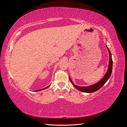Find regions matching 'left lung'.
Here are the masks:
<instances>
[{"label": "left lung", "instance_id": "1", "mask_svg": "<svg viewBox=\"0 0 127 127\" xmlns=\"http://www.w3.org/2000/svg\"><path fill=\"white\" fill-rule=\"evenodd\" d=\"M106 47L107 48V50L109 51V57H110V60H109V66H108V69H107V70L106 72V74L102 78V79L99 80V82L96 83L95 84H93V85H92L88 86H86V87H82V86H77L74 84V83L72 82V80H71L70 78H69L70 81L71 82V84L73 85L76 89H77L78 91H80L83 92H85V93H93L94 92H96L98 91V90L100 89V88L105 84V83L107 81V80L109 79L111 75L112 74V64H113V61L112 59V55H111V53L109 49L107 47V46L106 45Z\"/></svg>", "mask_w": 127, "mask_h": 127}]
</instances>
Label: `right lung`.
<instances>
[{
	"instance_id": "add662e5",
	"label": "right lung",
	"mask_w": 127,
	"mask_h": 127,
	"mask_svg": "<svg viewBox=\"0 0 127 127\" xmlns=\"http://www.w3.org/2000/svg\"><path fill=\"white\" fill-rule=\"evenodd\" d=\"M49 86H50V85H49V86L47 87H45V88H42V89H41V90H36V91H36V92H38V91H42V90H45V89H46V88H48Z\"/></svg>"
}]
</instances>
